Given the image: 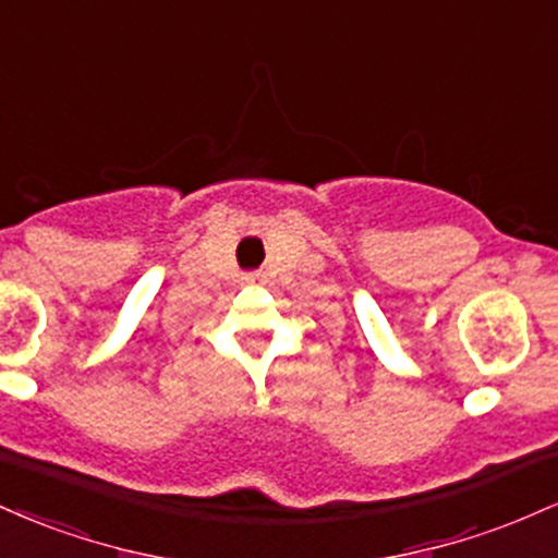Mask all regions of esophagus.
Masks as SVG:
<instances>
[{"label": "esophagus", "instance_id": "obj_1", "mask_svg": "<svg viewBox=\"0 0 558 558\" xmlns=\"http://www.w3.org/2000/svg\"><path fill=\"white\" fill-rule=\"evenodd\" d=\"M254 280H257V278H254V275H248V278H246V283H254Z\"/></svg>", "mask_w": 558, "mask_h": 558}]
</instances>
